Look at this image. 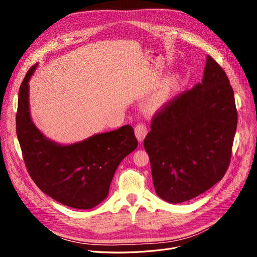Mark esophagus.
I'll return each mask as SVG.
<instances>
[{
    "mask_svg": "<svg viewBox=\"0 0 257 257\" xmlns=\"http://www.w3.org/2000/svg\"><path fill=\"white\" fill-rule=\"evenodd\" d=\"M134 131H136L137 139L139 140V142L142 143L144 141V139L146 138V136H147L148 128L144 124H139V125H137L136 129H134Z\"/></svg>",
    "mask_w": 257,
    "mask_h": 257,
    "instance_id": "esophagus-1",
    "label": "esophagus"
}]
</instances>
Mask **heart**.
Segmentation results:
<instances>
[{"mask_svg": "<svg viewBox=\"0 0 257 257\" xmlns=\"http://www.w3.org/2000/svg\"><path fill=\"white\" fill-rule=\"evenodd\" d=\"M178 84H179V76L177 74H175L166 81L163 89H161V92L159 93L158 100L160 102H165L173 93V91L176 89Z\"/></svg>", "mask_w": 257, "mask_h": 257, "instance_id": "obj_1", "label": "heart"}]
</instances>
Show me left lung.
I'll list each match as a JSON object with an SVG mask.
<instances>
[{"label":"left lung","instance_id":"left-lung-1","mask_svg":"<svg viewBox=\"0 0 257 257\" xmlns=\"http://www.w3.org/2000/svg\"><path fill=\"white\" fill-rule=\"evenodd\" d=\"M229 83L222 67L207 55L202 82L152 119L144 147L155 192L169 203L191 200L224 177L237 125Z\"/></svg>","mask_w":257,"mask_h":257}]
</instances>
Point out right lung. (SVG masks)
Instances as JSON below:
<instances>
[{"label": "right lung", "mask_w": 257, "mask_h": 257, "mask_svg": "<svg viewBox=\"0 0 257 257\" xmlns=\"http://www.w3.org/2000/svg\"><path fill=\"white\" fill-rule=\"evenodd\" d=\"M37 64L27 73L19 91L17 134L24 160L40 191L60 203L90 209L104 201L114 173L138 141L129 125L70 145L47 138L31 117L29 81Z\"/></svg>", "instance_id": "obj_1"}]
</instances>
